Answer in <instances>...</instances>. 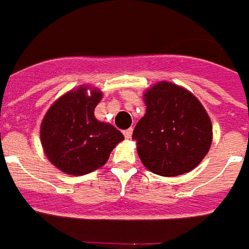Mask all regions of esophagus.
Returning <instances> with one entry per match:
<instances>
[{
  "instance_id": "1",
  "label": "esophagus",
  "mask_w": 249,
  "mask_h": 249,
  "mask_svg": "<svg viewBox=\"0 0 249 249\" xmlns=\"http://www.w3.org/2000/svg\"><path fill=\"white\" fill-rule=\"evenodd\" d=\"M123 135H124V138H127V139H130L132 135V128H127V130H124V131H123Z\"/></svg>"
}]
</instances>
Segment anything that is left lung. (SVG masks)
<instances>
[{"label": "left lung", "instance_id": "left-lung-1", "mask_svg": "<svg viewBox=\"0 0 249 249\" xmlns=\"http://www.w3.org/2000/svg\"><path fill=\"white\" fill-rule=\"evenodd\" d=\"M147 110L132 138L141 160L150 171L177 177L201 162L212 142V124L191 92L160 82L144 94Z\"/></svg>", "mask_w": 249, "mask_h": 249}]
</instances>
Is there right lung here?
Listing matches in <instances>:
<instances>
[{
  "label": "right lung",
  "instance_id": "right-lung-1",
  "mask_svg": "<svg viewBox=\"0 0 249 249\" xmlns=\"http://www.w3.org/2000/svg\"><path fill=\"white\" fill-rule=\"evenodd\" d=\"M102 94L79 87L59 98L41 124V141L50 162L61 171L85 175L102 167L112 148L123 141L122 132L94 117Z\"/></svg>",
  "mask_w": 249,
  "mask_h": 249
}]
</instances>
